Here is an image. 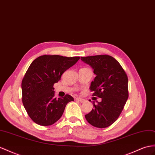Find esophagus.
<instances>
[{
	"label": "esophagus",
	"mask_w": 155,
	"mask_h": 155,
	"mask_svg": "<svg viewBox=\"0 0 155 155\" xmlns=\"http://www.w3.org/2000/svg\"><path fill=\"white\" fill-rule=\"evenodd\" d=\"M76 100H77V101H80V102H81V103L84 102V101H85L84 99H82V98H81V97H78L76 98Z\"/></svg>",
	"instance_id": "obj_1"
}]
</instances>
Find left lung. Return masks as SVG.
<instances>
[{"instance_id": "obj_1", "label": "left lung", "mask_w": 155, "mask_h": 155, "mask_svg": "<svg viewBox=\"0 0 155 155\" xmlns=\"http://www.w3.org/2000/svg\"><path fill=\"white\" fill-rule=\"evenodd\" d=\"M81 59L94 69L96 77L90 90L93 96L101 99L97 104L93 103L92 110L85 118L93 126L107 128L117 120L128 100V76L118 61L110 55L81 57Z\"/></svg>"}]
</instances>
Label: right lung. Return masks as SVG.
<instances>
[{"label": "right lung", "mask_w": 155, "mask_h": 155, "mask_svg": "<svg viewBox=\"0 0 155 155\" xmlns=\"http://www.w3.org/2000/svg\"><path fill=\"white\" fill-rule=\"evenodd\" d=\"M79 59L78 56L43 55L31 63L21 82L22 102L36 124L52 125L61 117L66 105L74 101L69 94L62 98L55 97L53 86Z\"/></svg>", "instance_id": "add662e5"}]
</instances>
